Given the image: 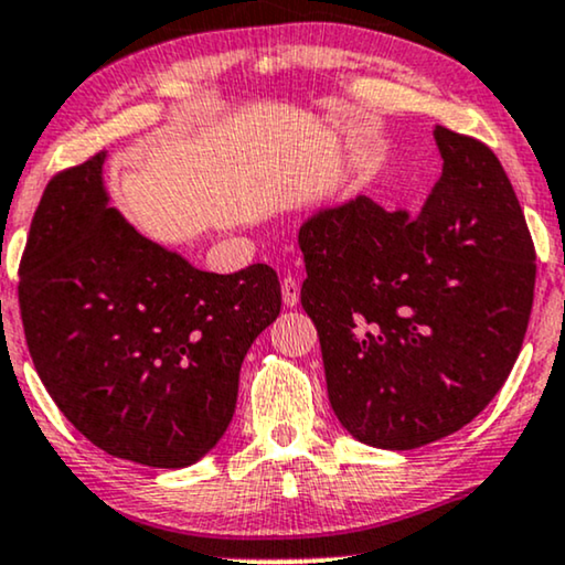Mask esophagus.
<instances>
[{
	"instance_id": "34e87169",
	"label": "esophagus",
	"mask_w": 565,
	"mask_h": 565,
	"mask_svg": "<svg viewBox=\"0 0 565 565\" xmlns=\"http://www.w3.org/2000/svg\"><path fill=\"white\" fill-rule=\"evenodd\" d=\"M281 299L287 307L299 305V281L295 276H287L281 281Z\"/></svg>"
}]
</instances>
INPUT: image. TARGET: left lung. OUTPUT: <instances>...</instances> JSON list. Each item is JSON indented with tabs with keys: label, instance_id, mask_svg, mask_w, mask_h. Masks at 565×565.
Listing matches in <instances>:
<instances>
[{
	"label": "left lung",
	"instance_id": "left-lung-1",
	"mask_svg": "<svg viewBox=\"0 0 565 565\" xmlns=\"http://www.w3.org/2000/svg\"><path fill=\"white\" fill-rule=\"evenodd\" d=\"M434 139L445 164L418 214L356 195L299 227L330 405L380 449L470 424L507 382L535 297V245L499 157L445 126Z\"/></svg>",
	"mask_w": 565,
	"mask_h": 565
}]
</instances>
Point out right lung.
Segmentation results:
<instances>
[{
  "instance_id": "right-lung-1",
  "label": "right lung",
  "mask_w": 565,
  "mask_h": 565,
  "mask_svg": "<svg viewBox=\"0 0 565 565\" xmlns=\"http://www.w3.org/2000/svg\"><path fill=\"white\" fill-rule=\"evenodd\" d=\"M105 152L51 178L20 260L35 372L95 447L149 468L199 462L235 416L239 366L281 312L276 270L209 274L139 235Z\"/></svg>"
}]
</instances>
